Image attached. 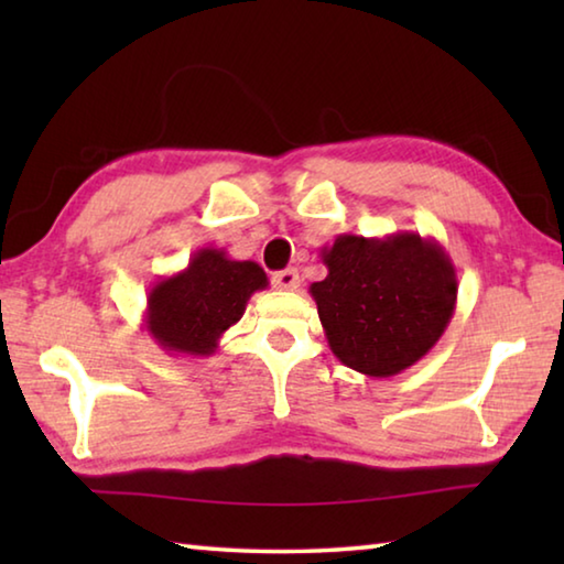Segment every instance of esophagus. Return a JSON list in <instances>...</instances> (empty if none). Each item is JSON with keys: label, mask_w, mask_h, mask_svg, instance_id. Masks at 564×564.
I'll return each mask as SVG.
<instances>
[{"label": "esophagus", "mask_w": 564, "mask_h": 564, "mask_svg": "<svg viewBox=\"0 0 564 564\" xmlns=\"http://www.w3.org/2000/svg\"><path fill=\"white\" fill-rule=\"evenodd\" d=\"M273 285L279 291H295L301 285V279H299V271L295 269H285V271H279L273 275Z\"/></svg>", "instance_id": "34e87169"}]
</instances>
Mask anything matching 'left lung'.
I'll use <instances>...</instances> for the list:
<instances>
[{"instance_id":"1","label":"left lung","mask_w":564,"mask_h":564,"mask_svg":"<svg viewBox=\"0 0 564 564\" xmlns=\"http://www.w3.org/2000/svg\"><path fill=\"white\" fill-rule=\"evenodd\" d=\"M328 275L311 283L321 326L343 366L390 378L415 366L451 323L457 273L435 238L343 234L321 248Z\"/></svg>"}]
</instances>
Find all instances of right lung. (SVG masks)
<instances>
[{
    "label": "right lung",
    "mask_w": 564,
    "mask_h": 564,
    "mask_svg": "<svg viewBox=\"0 0 564 564\" xmlns=\"http://www.w3.org/2000/svg\"><path fill=\"white\" fill-rule=\"evenodd\" d=\"M263 289L269 275L256 261H236L224 248H198L184 271L151 285L144 328L169 356H214L248 299Z\"/></svg>",
    "instance_id": "obj_1"
}]
</instances>
